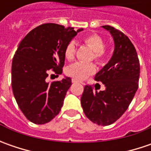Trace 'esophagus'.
Returning a JSON list of instances; mask_svg holds the SVG:
<instances>
[{
  "label": "esophagus",
  "mask_w": 151,
  "mask_h": 151,
  "mask_svg": "<svg viewBox=\"0 0 151 151\" xmlns=\"http://www.w3.org/2000/svg\"><path fill=\"white\" fill-rule=\"evenodd\" d=\"M71 81H72V82H73V83H76V82H80V83H81V84H83V85H84V83H83V82H82V81H78V80H77V79L73 78L72 80H71Z\"/></svg>",
  "instance_id": "34e87169"
}]
</instances>
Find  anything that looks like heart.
<instances>
[{"instance_id": "heart-1", "label": "heart", "mask_w": 151, "mask_h": 151, "mask_svg": "<svg viewBox=\"0 0 151 151\" xmlns=\"http://www.w3.org/2000/svg\"><path fill=\"white\" fill-rule=\"evenodd\" d=\"M84 43L87 44L91 50L94 51V58L98 62H102L105 58V42L97 34H90L85 37L83 39ZM76 54V45L74 42H70L67 44L65 49V57L68 60H71L75 57ZM96 71V65L92 63H83L76 62L68 67L67 74L75 79L82 80L92 75Z\"/></svg>"}]
</instances>
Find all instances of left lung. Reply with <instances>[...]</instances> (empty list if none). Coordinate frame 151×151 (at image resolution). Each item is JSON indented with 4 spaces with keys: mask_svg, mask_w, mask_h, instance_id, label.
<instances>
[{
    "mask_svg": "<svg viewBox=\"0 0 151 151\" xmlns=\"http://www.w3.org/2000/svg\"><path fill=\"white\" fill-rule=\"evenodd\" d=\"M101 27L110 32L114 42L110 60L95 76L96 81L105 86V90L97 91L91 86H85L81 102L91 122L107 126L128 109L138 90L140 69L136 50L129 38L113 27Z\"/></svg>",
    "mask_w": 151,
    "mask_h": 151,
    "instance_id": "8db88e82",
    "label": "left lung"
}]
</instances>
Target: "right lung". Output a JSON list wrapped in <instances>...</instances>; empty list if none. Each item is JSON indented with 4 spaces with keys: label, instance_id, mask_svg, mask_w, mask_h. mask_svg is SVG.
<instances>
[{
    "label": "right lung",
    "instance_id": "1",
    "mask_svg": "<svg viewBox=\"0 0 151 151\" xmlns=\"http://www.w3.org/2000/svg\"><path fill=\"white\" fill-rule=\"evenodd\" d=\"M74 27L45 23L35 27L23 38L12 64V87L18 107L27 119L36 124L49 123L63 106L70 77L49 83V73H62L65 49L76 36Z\"/></svg>",
    "mask_w": 151,
    "mask_h": 151
}]
</instances>
